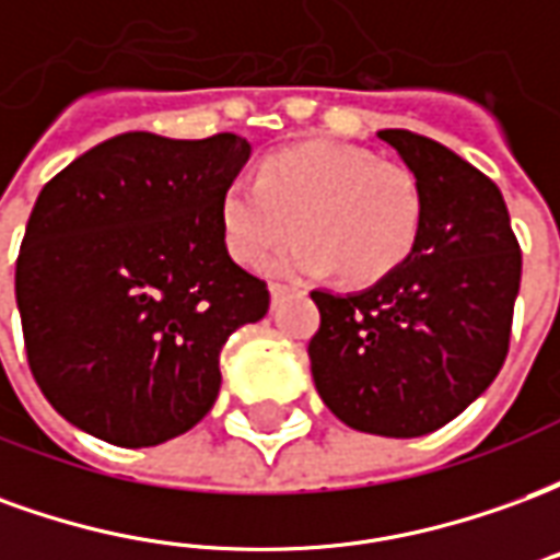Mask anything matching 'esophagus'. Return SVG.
I'll use <instances>...</instances> for the list:
<instances>
[{
    "label": "esophagus",
    "mask_w": 560,
    "mask_h": 560,
    "mask_svg": "<svg viewBox=\"0 0 560 560\" xmlns=\"http://www.w3.org/2000/svg\"><path fill=\"white\" fill-rule=\"evenodd\" d=\"M269 293H272V303H279V296L281 293H288V288L279 284V281H272V284H269Z\"/></svg>",
    "instance_id": "esophagus-1"
}]
</instances>
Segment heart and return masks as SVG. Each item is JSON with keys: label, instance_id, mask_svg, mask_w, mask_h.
<instances>
[{"label": "heart", "instance_id": "b5f03b06", "mask_svg": "<svg viewBox=\"0 0 560 560\" xmlns=\"http://www.w3.org/2000/svg\"><path fill=\"white\" fill-rule=\"evenodd\" d=\"M276 272L324 276L341 269L357 284L384 279L411 255L420 231V188L408 167L341 143H296L257 167L255 183L221 197L224 245L240 264L260 267L288 236Z\"/></svg>", "mask_w": 560, "mask_h": 560}]
</instances>
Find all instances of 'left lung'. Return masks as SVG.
<instances>
[{
    "label": "left lung",
    "mask_w": 560,
    "mask_h": 560,
    "mask_svg": "<svg viewBox=\"0 0 560 560\" xmlns=\"http://www.w3.org/2000/svg\"><path fill=\"white\" fill-rule=\"evenodd\" d=\"M420 188L411 255L360 293L312 291L308 341L320 399L345 425L420 438L468 408L510 348L522 252L498 185L453 149L405 128L377 131Z\"/></svg>",
    "instance_id": "obj_1"
}]
</instances>
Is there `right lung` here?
<instances>
[{
  "label": "right lung",
  "mask_w": 560,
  "mask_h": 560,
  "mask_svg": "<svg viewBox=\"0 0 560 560\" xmlns=\"http://www.w3.org/2000/svg\"><path fill=\"white\" fill-rule=\"evenodd\" d=\"M248 155L240 135L128 131L42 188L14 291L32 377L71 425L138 450L215 405L224 341L269 308L267 281L233 264L221 233Z\"/></svg>",
  "instance_id": "right-lung-1"
}]
</instances>
